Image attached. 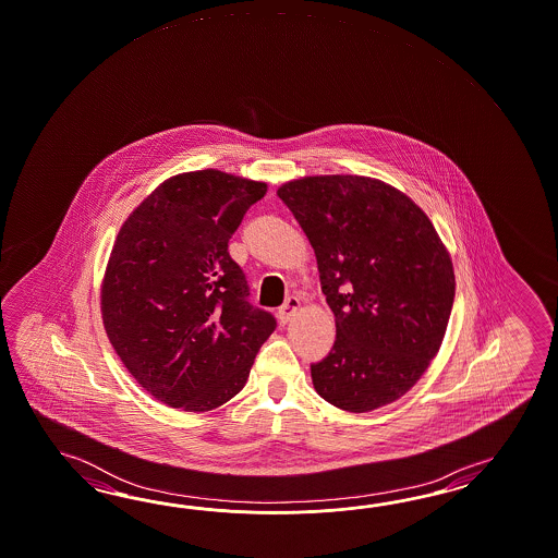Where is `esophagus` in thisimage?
<instances>
[{
	"label": "esophagus",
	"mask_w": 558,
	"mask_h": 558,
	"mask_svg": "<svg viewBox=\"0 0 558 558\" xmlns=\"http://www.w3.org/2000/svg\"><path fill=\"white\" fill-rule=\"evenodd\" d=\"M300 308V300L296 296H290V299L286 300L284 304L280 306V311H278V318H280V323L286 325V323H290L292 320V316H296Z\"/></svg>",
	"instance_id": "esophagus-1"
}]
</instances>
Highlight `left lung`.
I'll list each match as a JSON object with an SVG mask.
<instances>
[{
  "instance_id": "8db88e82",
  "label": "left lung",
  "mask_w": 558,
  "mask_h": 558,
  "mask_svg": "<svg viewBox=\"0 0 558 558\" xmlns=\"http://www.w3.org/2000/svg\"><path fill=\"white\" fill-rule=\"evenodd\" d=\"M314 247L337 339L311 365L335 408L365 413L408 393L448 328L456 278L434 223L379 179L320 175L278 190Z\"/></svg>"
}]
</instances>
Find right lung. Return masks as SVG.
I'll return each instance as SVG.
<instances>
[{"mask_svg":"<svg viewBox=\"0 0 558 558\" xmlns=\"http://www.w3.org/2000/svg\"><path fill=\"white\" fill-rule=\"evenodd\" d=\"M266 183L191 171L167 179L124 221L110 254L100 311L110 344L136 383L183 411L240 393L276 328L250 302L228 252Z\"/></svg>","mask_w":558,"mask_h":558,"instance_id":"add662e5","label":"right lung"}]
</instances>
